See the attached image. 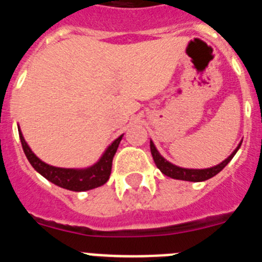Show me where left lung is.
Instances as JSON below:
<instances>
[{"label":"left lung","instance_id":"obj_1","mask_svg":"<svg viewBox=\"0 0 262 262\" xmlns=\"http://www.w3.org/2000/svg\"><path fill=\"white\" fill-rule=\"evenodd\" d=\"M241 142L237 145L233 151L231 153V156L228 158H226L223 162H220L219 165L212 166V167H207V169H187V167H181V166H177L174 163L169 162L165 157L161 156V153L158 151V149L156 147L154 142L150 140V151H151V156H153L154 162H156L157 167H158L161 171L165 175L170 177L172 179H179V181H187V182H203L207 179L212 178L216 174H219L229 162L231 159L235 157V154L237 153V150L240 149Z\"/></svg>","mask_w":262,"mask_h":262}]
</instances>
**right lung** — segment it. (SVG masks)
<instances>
[{
  "instance_id": "obj_1",
  "label": "right lung",
  "mask_w": 262,
  "mask_h": 262,
  "mask_svg": "<svg viewBox=\"0 0 262 262\" xmlns=\"http://www.w3.org/2000/svg\"><path fill=\"white\" fill-rule=\"evenodd\" d=\"M18 133H19V140H21L25 154L34 169L54 185L66 188V190L76 191V192L92 190V188L100 187L106 183L109 175H111V170H112L113 157L117 151L120 141L124 137V134H121L120 137L116 138L101 154L99 161L93 163L92 166L83 167V169H66V167H56V166L43 162L42 159H39L33 153V150L27 145L19 126H18Z\"/></svg>"
}]
</instances>
